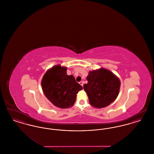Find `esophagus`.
<instances>
[{"instance_id": "34e87169", "label": "esophagus", "mask_w": 154, "mask_h": 154, "mask_svg": "<svg viewBox=\"0 0 154 154\" xmlns=\"http://www.w3.org/2000/svg\"><path fill=\"white\" fill-rule=\"evenodd\" d=\"M79 84H80L81 86H82V87H83V85H84V82H83V81H80V82H79Z\"/></svg>"}]
</instances>
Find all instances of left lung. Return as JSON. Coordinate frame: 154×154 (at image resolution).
<instances>
[{
    "mask_svg": "<svg viewBox=\"0 0 154 154\" xmlns=\"http://www.w3.org/2000/svg\"><path fill=\"white\" fill-rule=\"evenodd\" d=\"M88 83L84 85L90 104L96 108L109 106L117 98L120 81L110 71L100 69L90 72L87 77Z\"/></svg>",
    "mask_w": 154,
    "mask_h": 154,
    "instance_id": "1",
    "label": "left lung"
}]
</instances>
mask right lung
Masks as SVG:
<instances>
[{"mask_svg":"<svg viewBox=\"0 0 154 154\" xmlns=\"http://www.w3.org/2000/svg\"><path fill=\"white\" fill-rule=\"evenodd\" d=\"M67 68L54 66L44 74L42 86L46 97L55 106L66 109L72 106L76 94L82 89L73 75H68Z\"/></svg>","mask_w":154,"mask_h":154,"instance_id":"obj_1","label":"right lung"}]
</instances>
